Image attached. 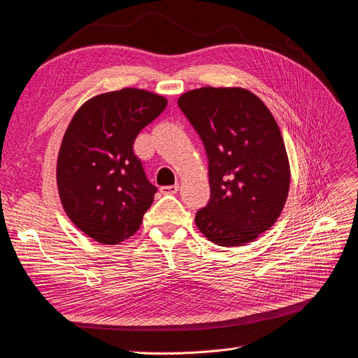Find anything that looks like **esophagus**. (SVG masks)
Masks as SVG:
<instances>
[{
  "label": "esophagus",
  "instance_id": "esophagus-1",
  "mask_svg": "<svg viewBox=\"0 0 358 358\" xmlns=\"http://www.w3.org/2000/svg\"><path fill=\"white\" fill-rule=\"evenodd\" d=\"M179 189V185H170V187H162L160 191L162 194H166V195H173L176 194Z\"/></svg>",
  "mask_w": 358,
  "mask_h": 358
}]
</instances>
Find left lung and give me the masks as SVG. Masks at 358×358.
I'll return each mask as SVG.
<instances>
[{
	"instance_id": "8db88e82",
	"label": "left lung",
	"mask_w": 358,
	"mask_h": 358,
	"mask_svg": "<svg viewBox=\"0 0 358 358\" xmlns=\"http://www.w3.org/2000/svg\"><path fill=\"white\" fill-rule=\"evenodd\" d=\"M178 104L208 157L211 195L196 227L220 247L252 242L275 224L289 192V160L273 114L239 87L192 90Z\"/></svg>"
}]
</instances>
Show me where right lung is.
Returning <instances> with one entry per match:
<instances>
[{"instance_id": "right-lung-1", "label": "right lung", "mask_w": 358, "mask_h": 358, "mask_svg": "<svg viewBox=\"0 0 358 358\" xmlns=\"http://www.w3.org/2000/svg\"><path fill=\"white\" fill-rule=\"evenodd\" d=\"M166 106L163 95L123 88L90 98L67 126L57 157L60 201L71 223L99 244L131 238L154 201L157 188L134 142Z\"/></svg>"}]
</instances>
